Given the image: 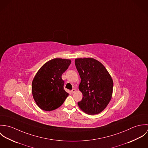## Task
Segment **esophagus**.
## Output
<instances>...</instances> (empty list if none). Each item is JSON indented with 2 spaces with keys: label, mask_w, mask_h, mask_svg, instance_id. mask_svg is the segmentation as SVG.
<instances>
[{
  "label": "esophagus",
  "mask_w": 148,
  "mask_h": 148,
  "mask_svg": "<svg viewBox=\"0 0 148 148\" xmlns=\"http://www.w3.org/2000/svg\"><path fill=\"white\" fill-rule=\"evenodd\" d=\"M75 92H76V89H72V90H71V92H72V93H75Z\"/></svg>",
  "instance_id": "1"
}]
</instances>
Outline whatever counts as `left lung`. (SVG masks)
<instances>
[{
  "label": "left lung",
  "mask_w": 148,
  "mask_h": 148,
  "mask_svg": "<svg viewBox=\"0 0 148 148\" xmlns=\"http://www.w3.org/2000/svg\"><path fill=\"white\" fill-rule=\"evenodd\" d=\"M75 65L81 78L79 88L83 94L77 104L86 114H98L111 100L112 79L106 67L95 59H76Z\"/></svg>",
  "instance_id": "left-lung-1"
}]
</instances>
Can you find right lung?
Masks as SVG:
<instances>
[{"mask_svg": "<svg viewBox=\"0 0 148 148\" xmlns=\"http://www.w3.org/2000/svg\"><path fill=\"white\" fill-rule=\"evenodd\" d=\"M71 63L69 59H53L44 64L36 73L32 83V93L42 110L51 111L58 108L68 97L62 76Z\"/></svg>", "mask_w": 148, "mask_h": 148, "instance_id": "right-lung-1", "label": "right lung"}]
</instances>
